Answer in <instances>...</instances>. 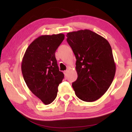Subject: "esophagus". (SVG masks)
<instances>
[{
  "label": "esophagus",
  "instance_id": "1",
  "mask_svg": "<svg viewBox=\"0 0 132 132\" xmlns=\"http://www.w3.org/2000/svg\"><path fill=\"white\" fill-rule=\"evenodd\" d=\"M67 72H68V71H67V70H66V71H64V75H65V76L67 75Z\"/></svg>",
  "mask_w": 132,
  "mask_h": 132
}]
</instances>
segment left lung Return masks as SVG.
<instances>
[{"instance_id":"left-lung-1","label":"left lung","mask_w":132,"mask_h":132,"mask_svg":"<svg viewBox=\"0 0 132 132\" xmlns=\"http://www.w3.org/2000/svg\"><path fill=\"white\" fill-rule=\"evenodd\" d=\"M76 58L78 78L72 82L79 99L93 102L108 90L116 74V64L108 41L89 30L67 33Z\"/></svg>"}]
</instances>
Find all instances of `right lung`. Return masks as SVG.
<instances>
[{"label":"right lung","instance_id":"add662e5","mask_svg":"<svg viewBox=\"0 0 132 132\" xmlns=\"http://www.w3.org/2000/svg\"><path fill=\"white\" fill-rule=\"evenodd\" d=\"M64 39L63 33L40 36L28 46L23 57L21 68L25 83L45 105L56 99L64 78L55 57L56 50Z\"/></svg>","mask_w":132,"mask_h":132}]
</instances>
